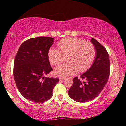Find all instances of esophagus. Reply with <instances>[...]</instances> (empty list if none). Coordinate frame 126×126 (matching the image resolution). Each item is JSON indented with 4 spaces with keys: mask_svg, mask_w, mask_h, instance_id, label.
Segmentation results:
<instances>
[{
    "mask_svg": "<svg viewBox=\"0 0 126 126\" xmlns=\"http://www.w3.org/2000/svg\"><path fill=\"white\" fill-rule=\"evenodd\" d=\"M60 80H64L65 79V77H59Z\"/></svg>",
    "mask_w": 126,
    "mask_h": 126,
    "instance_id": "1",
    "label": "esophagus"
}]
</instances>
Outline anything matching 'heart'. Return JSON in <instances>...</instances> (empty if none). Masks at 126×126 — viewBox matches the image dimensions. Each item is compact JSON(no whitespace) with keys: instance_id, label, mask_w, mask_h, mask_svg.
Segmentation results:
<instances>
[{"instance_id":"1","label":"heart","mask_w":126,"mask_h":126,"mask_svg":"<svg viewBox=\"0 0 126 126\" xmlns=\"http://www.w3.org/2000/svg\"><path fill=\"white\" fill-rule=\"evenodd\" d=\"M59 49L51 48L48 58L51 65H58L65 60L68 63L55 69L54 73L60 76L66 77L82 72L88 69L94 62L96 49L90 41H84L76 38L69 37L58 43Z\"/></svg>"}]
</instances>
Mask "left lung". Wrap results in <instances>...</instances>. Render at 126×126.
I'll return each instance as SVG.
<instances>
[{
  "label": "left lung",
  "mask_w": 126,
  "mask_h": 126,
  "mask_svg": "<svg viewBox=\"0 0 126 126\" xmlns=\"http://www.w3.org/2000/svg\"><path fill=\"white\" fill-rule=\"evenodd\" d=\"M96 50L95 60L90 68L78 77L73 79V85L69 89L70 98L77 102L85 103L97 97L108 81L110 73L109 54L104 46L91 39Z\"/></svg>",
  "instance_id": "8db88e82"
}]
</instances>
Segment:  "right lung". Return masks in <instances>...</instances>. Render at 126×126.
<instances>
[{
	"mask_svg": "<svg viewBox=\"0 0 126 126\" xmlns=\"http://www.w3.org/2000/svg\"><path fill=\"white\" fill-rule=\"evenodd\" d=\"M53 41L47 37L29 39L22 43L15 56L13 73L16 87L22 95L32 102L49 100L60 80L44 77L53 70L48 52Z\"/></svg>",
	"mask_w": 126,
	"mask_h": 126,
	"instance_id": "right-lung-1",
	"label": "right lung"
}]
</instances>
